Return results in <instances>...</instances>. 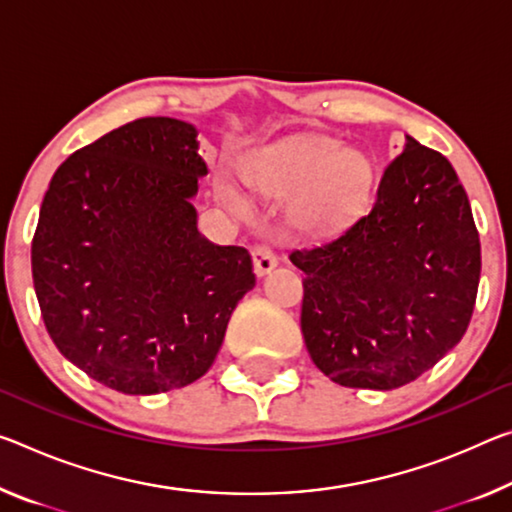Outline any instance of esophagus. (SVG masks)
I'll return each instance as SVG.
<instances>
[{
    "instance_id": "obj_1",
    "label": "esophagus",
    "mask_w": 512,
    "mask_h": 512,
    "mask_svg": "<svg viewBox=\"0 0 512 512\" xmlns=\"http://www.w3.org/2000/svg\"><path fill=\"white\" fill-rule=\"evenodd\" d=\"M253 266H255V273L259 275V278H262V275L271 273L275 266H278V257H275V253L269 246H255Z\"/></svg>"
}]
</instances>
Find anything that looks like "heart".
<instances>
[{
    "label": "heart",
    "mask_w": 512,
    "mask_h": 512,
    "mask_svg": "<svg viewBox=\"0 0 512 512\" xmlns=\"http://www.w3.org/2000/svg\"><path fill=\"white\" fill-rule=\"evenodd\" d=\"M273 196L298 193L294 214L307 230H332L367 205L373 166L367 154L328 136H312L273 150L259 175Z\"/></svg>",
    "instance_id": "heart-1"
}]
</instances>
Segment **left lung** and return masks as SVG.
Masks as SVG:
<instances>
[{
	"label": "left lung",
	"mask_w": 512,
	"mask_h": 512,
	"mask_svg": "<svg viewBox=\"0 0 512 512\" xmlns=\"http://www.w3.org/2000/svg\"><path fill=\"white\" fill-rule=\"evenodd\" d=\"M303 278L307 353L332 383L396 389L456 346L472 319L481 241L449 159L405 136L373 205L289 255Z\"/></svg>",
	"instance_id": "1"
}]
</instances>
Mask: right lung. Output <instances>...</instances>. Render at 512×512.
Segmentation results:
<instances>
[{
  "label": "right lung",
  "instance_id": "add662e5",
  "mask_svg": "<svg viewBox=\"0 0 512 512\" xmlns=\"http://www.w3.org/2000/svg\"><path fill=\"white\" fill-rule=\"evenodd\" d=\"M198 129L141 118L56 170L31 243L45 328L63 358L123 394L205 376L255 287L246 248L198 232Z\"/></svg>",
  "mask_w": 512,
  "mask_h": 512
}]
</instances>
